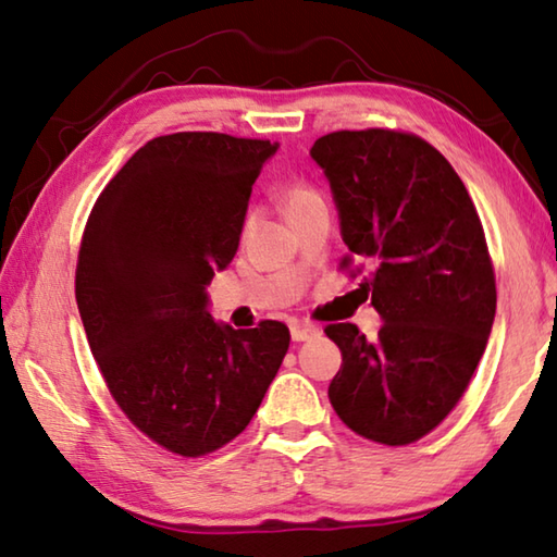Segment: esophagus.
Returning <instances> with one entry per match:
<instances>
[{
	"label": "esophagus",
	"instance_id": "obj_1",
	"mask_svg": "<svg viewBox=\"0 0 557 557\" xmlns=\"http://www.w3.org/2000/svg\"><path fill=\"white\" fill-rule=\"evenodd\" d=\"M289 334H292V342H309V338L319 336V329L312 324H299L295 322L289 326Z\"/></svg>",
	"mask_w": 557,
	"mask_h": 557
}]
</instances>
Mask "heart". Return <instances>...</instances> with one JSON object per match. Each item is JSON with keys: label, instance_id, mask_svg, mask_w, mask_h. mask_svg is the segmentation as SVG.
<instances>
[{"label": "heart", "instance_id": "b5f03b06", "mask_svg": "<svg viewBox=\"0 0 557 557\" xmlns=\"http://www.w3.org/2000/svg\"><path fill=\"white\" fill-rule=\"evenodd\" d=\"M314 191L312 188H307V186H295V188H289L287 191V196H285V209H292V206H297V203H305V201H309V199H314Z\"/></svg>", "mask_w": 557, "mask_h": 557}]
</instances>
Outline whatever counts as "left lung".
Here are the masks:
<instances>
[{
    "label": "left lung",
    "instance_id": "8db88e82",
    "mask_svg": "<svg viewBox=\"0 0 557 557\" xmlns=\"http://www.w3.org/2000/svg\"><path fill=\"white\" fill-rule=\"evenodd\" d=\"M309 154L332 186L346 248L375 265L363 289L383 319L375 338L356 324L324 329L342 348L329 400L361 437L410 445L455 408L492 334L482 221L451 164L414 135L332 132Z\"/></svg>",
    "mask_w": 557,
    "mask_h": 557
}]
</instances>
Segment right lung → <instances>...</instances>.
Listing matches in <instances>:
<instances>
[{
    "instance_id": "obj_1",
    "label": "right lung",
    "mask_w": 557,
    "mask_h": 557,
    "mask_svg": "<svg viewBox=\"0 0 557 557\" xmlns=\"http://www.w3.org/2000/svg\"><path fill=\"white\" fill-rule=\"evenodd\" d=\"M277 143L176 132L139 147L102 188L83 233L75 301L112 398L182 457L248 428L289 329H233L209 312L238 250L252 184Z\"/></svg>"
}]
</instances>
